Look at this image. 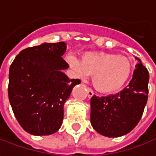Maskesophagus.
Listing matches in <instances>:
<instances>
[{"label": "esophagus", "mask_w": 156, "mask_h": 156, "mask_svg": "<svg viewBox=\"0 0 156 156\" xmlns=\"http://www.w3.org/2000/svg\"><path fill=\"white\" fill-rule=\"evenodd\" d=\"M86 91H87V96H88V98H91L92 96H93V91L91 90V88H89V87H86Z\"/></svg>", "instance_id": "34e87169"}]
</instances>
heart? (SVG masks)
Wrapping results in <instances>:
<instances>
[{
    "mask_svg": "<svg viewBox=\"0 0 156 156\" xmlns=\"http://www.w3.org/2000/svg\"><path fill=\"white\" fill-rule=\"evenodd\" d=\"M66 60L78 78L92 76L94 87L104 94L120 91L132 76L131 61L112 53L86 52L80 61L73 56H68Z\"/></svg>",
    "mask_w": 156,
    "mask_h": 156,
    "instance_id": "heart-1",
    "label": "heart"
}]
</instances>
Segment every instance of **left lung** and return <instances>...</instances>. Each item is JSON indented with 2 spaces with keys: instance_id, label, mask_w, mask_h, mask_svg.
Returning a JSON list of instances; mask_svg holds the SVG:
<instances>
[{
  "instance_id": "obj_1",
  "label": "left lung",
  "mask_w": 156,
  "mask_h": 156,
  "mask_svg": "<svg viewBox=\"0 0 156 156\" xmlns=\"http://www.w3.org/2000/svg\"><path fill=\"white\" fill-rule=\"evenodd\" d=\"M133 78L121 91L106 97L91 98V123L100 134L115 138L136 126L142 116L148 94V71L139 58Z\"/></svg>"
}]
</instances>
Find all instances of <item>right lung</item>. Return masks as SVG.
Listing matches in <instances>:
<instances>
[{
	"label": "right lung",
	"instance_id": "1",
	"mask_svg": "<svg viewBox=\"0 0 156 156\" xmlns=\"http://www.w3.org/2000/svg\"><path fill=\"white\" fill-rule=\"evenodd\" d=\"M66 44L44 43L23 50L9 68V98L17 121L33 135H50L62 125L64 105L79 79L63 72Z\"/></svg>",
	"mask_w": 156,
	"mask_h": 156
}]
</instances>
